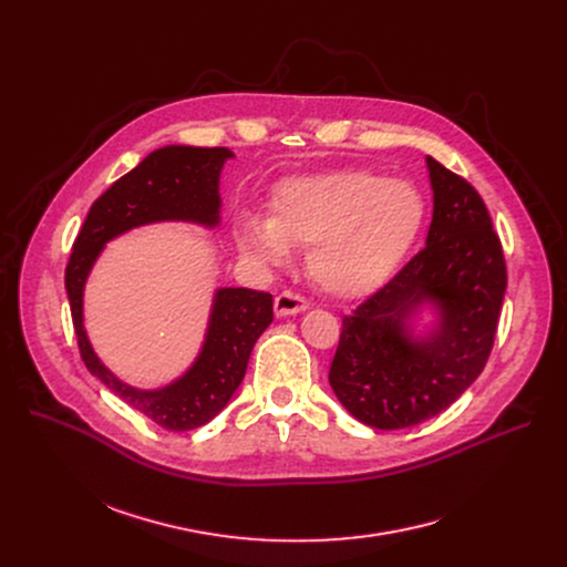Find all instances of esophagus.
Listing matches in <instances>:
<instances>
[{
  "label": "esophagus",
  "instance_id": "1",
  "mask_svg": "<svg viewBox=\"0 0 567 567\" xmlns=\"http://www.w3.org/2000/svg\"><path fill=\"white\" fill-rule=\"evenodd\" d=\"M305 309H309V302H307L302 296L293 293V291H282V293H278L276 300H274V311H276L278 318H282V316H293V313H300V311H305Z\"/></svg>",
  "mask_w": 567,
  "mask_h": 567
}]
</instances>
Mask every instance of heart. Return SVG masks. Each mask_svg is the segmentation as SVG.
Listing matches in <instances>:
<instances>
[{"instance_id":"1","label":"heart","mask_w":567,"mask_h":567,"mask_svg":"<svg viewBox=\"0 0 567 567\" xmlns=\"http://www.w3.org/2000/svg\"><path fill=\"white\" fill-rule=\"evenodd\" d=\"M269 208V217L239 219V251L262 265H282L291 249H307L309 278L339 298L381 287L415 245L426 217V199L411 179L359 168L285 179Z\"/></svg>"}]
</instances>
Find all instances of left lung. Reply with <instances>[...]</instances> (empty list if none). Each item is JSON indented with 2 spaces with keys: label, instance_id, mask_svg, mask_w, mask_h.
<instances>
[{
  "label": "left lung",
  "instance_id": "8db88e82",
  "mask_svg": "<svg viewBox=\"0 0 567 567\" xmlns=\"http://www.w3.org/2000/svg\"><path fill=\"white\" fill-rule=\"evenodd\" d=\"M433 221L426 247L385 287L343 318L330 385L361 424H422L477 379L487 363L507 289L501 239L477 190L426 156ZM431 303L434 328L412 320Z\"/></svg>",
  "mask_w": 567,
  "mask_h": 567
}]
</instances>
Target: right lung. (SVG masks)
<instances>
[{"label": "right lung", "instance_id": "right-lung-1", "mask_svg": "<svg viewBox=\"0 0 567 567\" xmlns=\"http://www.w3.org/2000/svg\"><path fill=\"white\" fill-rule=\"evenodd\" d=\"M228 158V147L166 145L150 152L92 204L64 271L73 330L87 370L134 411L168 431L199 429L230 401L245 379L256 341L274 320L271 293L245 287L217 289L195 363L164 388L141 390L121 381L96 357L83 322L85 282L107 241L136 226L190 221L215 228L221 208L219 175Z\"/></svg>", "mask_w": 567, "mask_h": 567}]
</instances>
